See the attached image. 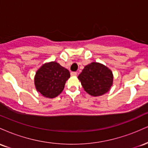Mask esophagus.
I'll return each mask as SVG.
<instances>
[{"mask_svg":"<svg viewBox=\"0 0 148 148\" xmlns=\"http://www.w3.org/2000/svg\"><path fill=\"white\" fill-rule=\"evenodd\" d=\"M70 74H71V76H76L77 73H76V72H72Z\"/></svg>","mask_w":148,"mask_h":148,"instance_id":"obj_1","label":"esophagus"}]
</instances>
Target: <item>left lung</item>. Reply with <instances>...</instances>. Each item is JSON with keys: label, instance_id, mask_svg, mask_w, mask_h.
I'll return each instance as SVG.
<instances>
[{"label": "left lung", "instance_id": "obj_1", "mask_svg": "<svg viewBox=\"0 0 148 148\" xmlns=\"http://www.w3.org/2000/svg\"><path fill=\"white\" fill-rule=\"evenodd\" d=\"M86 92L92 96H100L110 90L113 74L108 67L97 62L88 64L78 76Z\"/></svg>", "mask_w": 148, "mask_h": 148}]
</instances>
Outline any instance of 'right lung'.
I'll use <instances>...</instances> for the list:
<instances>
[{"label":"right lung","instance_id":"add662e5","mask_svg":"<svg viewBox=\"0 0 148 148\" xmlns=\"http://www.w3.org/2000/svg\"><path fill=\"white\" fill-rule=\"evenodd\" d=\"M69 77L68 69L56 62H49L37 70L35 77V87L45 97L54 98L63 90L66 81Z\"/></svg>","mask_w":148,"mask_h":148}]
</instances>
